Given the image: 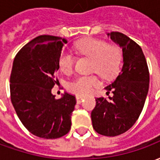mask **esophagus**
Returning <instances> with one entry per match:
<instances>
[{"mask_svg":"<svg viewBox=\"0 0 160 160\" xmlns=\"http://www.w3.org/2000/svg\"><path fill=\"white\" fill-rule=\"evenodd\" d=\"M85 99V97H83V96H76V101H77V104H80L82 101Z\"/></svg>","mask_w":160,"mask_h":160,"instance_id":"esophagus-1","label":"esophagus"}]
</instances>
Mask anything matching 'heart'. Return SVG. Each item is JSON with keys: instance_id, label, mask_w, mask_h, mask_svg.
<instances>
[{"instance_id": "1", "label": "heart", "mask_w": 160, "mask_h": 160, "mask_svg": "<svg viewBox=\"0 0 160 160\" xmlns=\"http://www.w3.org/2000/svg\"><path fill=\"white\" fill-rule=\"evenodd\" d=\"M77 52L92 59V70L104 79H111L118 73L122 63V50L117 44L103 40L87 38L81 40L75 46ZM75 57L69 52H63L58 59L60 69L66 74L73 72ZM100 86L96 75H80L68 85L70 92L77 95H87L95 87Z\"/></svg>"}]
</instances>
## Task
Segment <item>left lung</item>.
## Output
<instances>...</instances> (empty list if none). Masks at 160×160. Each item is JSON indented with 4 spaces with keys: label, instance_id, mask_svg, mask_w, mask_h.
I'll return each instance as SVG.
<instances>
[{
    "label": "left lung",
    "instance_id": "obj_1",
    "mask_svg": "<svg viewBox=\"0 0 160 160\" xmlns=\"http://www.w3.org/2000/svg\"><path fill=\"white\" fill-rule=\"evenodd\" d=\"M108 37L122 49L123 64L116 80L105 87L112 96L96 98L91 118L94 130L105 136H117L130 128L140 117L149 89V71L142 49L118 32Z\"/></svg>",
    "mask_w": 160,
    "mask_h": 160
}]
</instances>
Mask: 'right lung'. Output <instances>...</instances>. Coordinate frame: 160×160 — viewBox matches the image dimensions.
Here are the masks:
<instances>
[{"mask_svg": "<svg viewBox=\"0 0 160 160\" xmlns=\"http://www.w3.org/2000/svg\"><path fill=\"white\" fill-rule=\"evenodd\" d=\"M65 38L42 35L35 38L16 55L10 75L11 101L19 120L38 137L56 139L71 128L75 97L63 94L59 99L51 93L59 69Z\"/></svg>", "mask_w": 160, "mask_h": 160, "instance_id": "add662e5", "label": "right lung"}]
</instances>
